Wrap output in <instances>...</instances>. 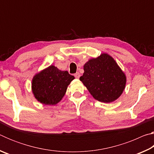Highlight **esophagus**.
I'll return each mask as SVG.
<instances>
[{
    "mask_svg": "<svg viewBox=\"0 0 154 154\" xmlns=\"http://www.w3.org/2000/svg\"><path fill=\"white\" fill-rule=\"evenodd\" d=\"M74 76L75 78H77V79H79V78L80 77V73L79 72H77V73H75L74 75Z\"/></svg>",
    "mask_w": 154,
    "mask_h": 154,
    "instance_id": "34e87169",
    "label": "esophagus"
}]
</instances>
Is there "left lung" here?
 I'll list each match as a JSON object with an SVG mask.
<instances>
[{
  "label": "left lung",
  "instance_id": "left-lung-1",
  "mask_svg": "<svg viewBox=\"0 0 154 154\" xmlns=\"http://www.w3.org/2000/svg\"><path fill=\"white\" fill-rule=\"evenodd\" d=\"M79 79L94 98L109 103L117 100L126 87V76L116 60L108 54H101L83 65Z\"/></svg>",
  "mask_w": 154,
  "mask_h": 154
}]
</instances>
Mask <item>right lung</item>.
I'll return each mask as SVG.
<instances>
[{"label": "right lung", "mask_w": 154, "mask_h": 154, "mask_svg": "<svg viewBox=\"0 0 154 154\" xmlns=\"http://www.w3.org/2000/svg\"><path fill=\"white\" fill-rule=\"evenodd\" d=\"M75 79L66 71H60L50 65L33 77L32 92L38 102L55 105L64 97L68 85Z\"/></svg>", "instance_id": "right-lung-1"}]
</instances>
